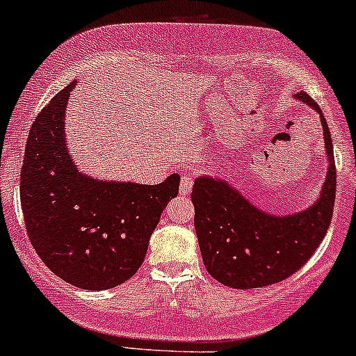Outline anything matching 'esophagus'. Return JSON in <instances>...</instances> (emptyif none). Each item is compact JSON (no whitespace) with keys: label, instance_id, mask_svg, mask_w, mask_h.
Listing matches in <instances>:
<instances>
[{"label":"esophagus","instance_id":"1","mask_svg":"<svg viewBox=\"0 0 356 356\" xmlns=\"http://www.w3.org/2000/svg\"><path fill=\"white\" fill-rule=\"evenodd\" d=\"M193 179H195V175H193V172H191V170L182 175V177H181V193H182V195H186V193L192 191Z\"/></svg>","mask_w":356,"mask_h":356}]
</instances>
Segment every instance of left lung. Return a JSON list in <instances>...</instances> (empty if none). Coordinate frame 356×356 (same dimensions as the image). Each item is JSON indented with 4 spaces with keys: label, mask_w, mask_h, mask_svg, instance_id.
Returning a JSON list of instances; mask_svg holds the SVG:
<instances>
[{
    "label": "left lung",
    "mask_w": 356,
    "mask_h": 356,
    "mask_svg": "<svg viewBox=\"0 0 356 356\" xmlns=\"http://www.w3.org/2000/svg\"><path fill=\"white\" fill-rule=\"evenodd\" d=\"M299 100L321 113L330 165L321 199L307 210L286 217L264 213L240 192L217 179L199 177L192 188L197 238L211 276L233 289H256L284 281L312 258L330 227L337 169L334 145L321 108L305 92Z\"/></svg>",
    "instance_id": "1"
}]
</instances>
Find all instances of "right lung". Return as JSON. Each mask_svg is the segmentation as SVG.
<instances>
[{
	"label": "right lung",
	"mask_w": 356,
	"mask_h": 356,
	"mask_svg": "<svg viewBox=\"0 0 356 356\" xmlns=\"http://www.w3.org/2000/svg\"><path fill=\"white\" fill-rule=\"evenodd\" d=\"M75 82L35 116L21 168V207L35 253L80 289L103 291L133 277L179 174L159 186L100 182L80 174L65 147L64 115Z\"/></svg>",
	"instance_id": "right-lung-1"
}]
</instances>
